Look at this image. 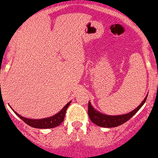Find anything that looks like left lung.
I'll list each match as a JSON object with an SVG mask.
<instances>
[{
  "instance_id": "obj_1",
  "label": "left lung",
  "mask_w": 158,
  "mask_h": 158,
  "mask_svg": "<svg viewBox=\"0 0 158 158\" xmlns=\"http://www.w3.org/2000/svg\"><path fill=\"white\" fill-rule=\"evenodd\" d=\"M147 96L144 98L143 102L140 105L134 109L132 112L129 113L124 114V115H120V116H107L104 114H102L100 112H97L95 108L91 106V103L88 102V116H89L90 120L93 122L94 124L99 127H104V128H114L117 127L119 125H121L126 121H128L130 118L132 117L133 115L138 112L144 102L146 101Z\"/></svg>"
}]
</instances>
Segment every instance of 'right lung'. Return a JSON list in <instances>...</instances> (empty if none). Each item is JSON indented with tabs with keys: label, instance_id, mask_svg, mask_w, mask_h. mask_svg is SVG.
Here are the masks:
<instances>
[{
	"label": "right lung",
	"instance_id": "obj_1",
	"mask_svg": "<svg viewBox=\"0 0 158 158\" xmlns=\"http://www.w3.org/2000/svg\"><path fill=\"white\" fill-rule=\"evenodd\" d=\"M71 102H69L67 105H65L64 108L61 110L59 113H57L56 115L51 116L49 118H45V119H40V120H33V119H27L23 116H21L19 114L15 113L18 115V117H20L23 120L26 124L28 125L33 127V128H52L54 127H57L60 125L61 123L64 120L65 114H66V111H67L68 106L70 105Z\"/></svg>",
	"mask_w": 158,
	"mask_h": 158
}]
</instances>
